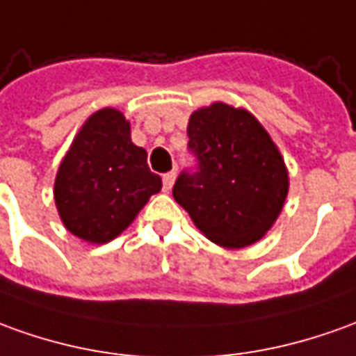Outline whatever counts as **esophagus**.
Here are the masks:
<instances>
[{"label":"esophagus","instance_id":"esophagus-1","mask_svg":"<svg viewBox=\"0 0 356 356\" xmlns=\"http://www.w3.org/2000/svg\"><path fill=\"white\" fill-rule=\"evenodd\" d=\"M174 178H176V172H166L163 176V188L168 192L170 188H172V184H174Z\"/></svg>","mask_w":356,"mask_h":356}]
</instances>
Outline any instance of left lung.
<instances>
[{"mask_svg":"<svg viewBox=\"0 0 356 356\" xmlns=\"http://www.w3.org/2000/svg\"><path fill=\"white\" fill-rule=\"evenodd\" d=\"M193 166L176 178L172 195L195 227L222 248L250 246L283 209L285 161L256 118L215 102L188 124Z\"/></svg>","mask_w":356,"mask_h":356,"instance_id":"8db88e82","label":"left lung"}]
</instances>
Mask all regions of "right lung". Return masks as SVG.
Wrapping results in <instances>:
<instances>
[{
  "label": "right lung",
  "mask_w": 356,
  "mask_h": 356,
  "mask_svg": "<svg viewBox=\"0 0 356 356\" xmlns=\"http://www.w3.org/2000/svg\"><path fill=\"white\" fill-rule=\"evenodd\" d=\"M161 176L149 170L147 151L131 143L129 122L104 108L85 122L61 161L54 197L65 229L104 244L126 230L153 193Z\"/></svg>",
  "instance_id": "obj_1"
}]
</instances>
